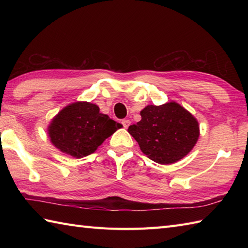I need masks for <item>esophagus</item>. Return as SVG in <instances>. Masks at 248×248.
<instances>
[{
  "mask_svg": "<svg viewBox=\"0 0 248 248\" xmlns=\"http://www.w3.org/2000/svg\"><path fill=\"white\" fill-rule=\"evenodd\" d=\"M121 124H123V125H124V128H129V125L131 124V121L129 120V119H124L123 121H121Z\"/></svg>",
  "mask_w": 248,
  "mask_h": 248,
  "instance_id": "obj_1",
  "label": "esophagus"
}]
</instances>
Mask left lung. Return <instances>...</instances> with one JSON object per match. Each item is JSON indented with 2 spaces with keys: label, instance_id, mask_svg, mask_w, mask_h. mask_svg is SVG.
Segmentation results:
<instances>
[{
  "label": "left lung",
  "instance_id": "1",
  "mask_svg": "<svg viewBox=\"0 0 248 248\" xmlns=\"http://www.w3.org/2000/svg\"><path fill=\"white\" fill-rule=\"evenodd\" d=\"M141 119L128 131L140 150L159 164H172L186 156L196 144L199 125L194 116L176 102L148 105Z\"/></svg>",
  "mask_w": 248,
  "mask_h": 248
}]
</instances>
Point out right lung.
<instances>
[{"instance_id": "obj_1", "label": "right lung", "mask_w": 248, "mask_h": 248, "mask_svg": "<svg viewBox=\"0 0 248 248\" xmlns=\"http://www.w3.org/2000/svg\"><path fill=\"white\" fill-rule=\"evenodd\" d=\"M121 124L99 112L96 104L76 102L55 116L49 125L52 144L64 154L83 157L93 154Z\"/></svg>"}]
</instances>
